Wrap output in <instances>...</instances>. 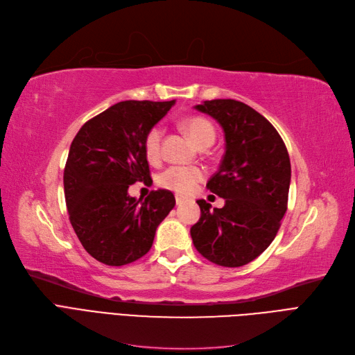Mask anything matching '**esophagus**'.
<instances>
[{
	"label": "esophagus",
	"mask_w": 355,
	"mask_h": 355,
	"mask_svg": "<svg viewBox=\"0 0 355 355\" xmlns=\"http://www.w3.org/2000/svg\"><path fill=\"white\" fill-rule=\"evenodd\" d=\"M183 202H187V198L185 197H180V195H176V204L180 205Z\"/></svg>",
	"instance_id": "1"
}]
</instances>
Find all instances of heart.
I'll list each match as a JSON object with an SVG mask.
<instances>
[{"instance_id": "obj_1", "label": "heart", "mask_w": 355, "mask_h": 355, "mask_svg": "<svg viewBox=\"0 0 355 355\" xmlns=\"http://www.w3.org/2000/svg\"><path fill=\"white\" fill-rule=\"evenodd\" d=\"M185 129L197 146L213 144L216 132L209 120L202 117H191L185 121ZM163 129L154 126L146 132L144 139V153L150 163H157L162 157ZM202 168L195 166H170L158 176V183L166 189L178 193H189L200 180H202Z\"/></svg>"}]
</instances>
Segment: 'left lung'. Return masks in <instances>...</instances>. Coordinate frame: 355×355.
Here are the masks:
<instances>
[{
    "label": "left lung",
    "mask_w": 355,
    "mask_h": 355,
    "mask_svg": "<svg viewBox=\"0 0 355 355\" xmlns=\"http://www.w3.org/2000/svg\"><path fill=\"white\" fill-rule=\"evenodd\" d=\"M217 120L226 151L207 188L225 198L222 209L198 200L201 217L191 227L197 251L214 264L241 267L275 239L288 209L291 162L285 142L266 117L236 100L195 105Z\"/></svg>",
    "instance_id": "obj_1"
}]
</instances>
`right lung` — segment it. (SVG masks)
Segmentation results:
<instances>
[{
	"label": "right lung",
	"mask_w": 355,
	"mask_h": 355,
	"mask_svg": "<svg viewBox=\"0 0 355 355\" xmlns=\"http://www.w3.org/2000/svg\"><path fill=\"white\" fill-rule=\"evenodd\" d=\"M173 101H121L85 123L70 145L64 197L70 223L95 260L125 266L150 251L155 230L173 209L175 195L153 191L129 197L135 182H153L144 153L146 132Z\"/></svg>",
	"instance_id": "right-lung-1"
}]
</instances>
